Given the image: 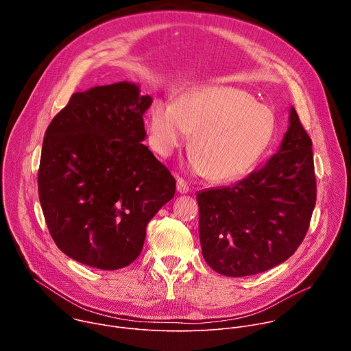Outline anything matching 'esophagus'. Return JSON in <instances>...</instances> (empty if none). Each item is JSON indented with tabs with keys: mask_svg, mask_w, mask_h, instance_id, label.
<instances>
[{
	"mask_svg": "<svg viewBox=\"0 0 351 351\" xmlns=\"http://www.w3.org/2000/svg\"><path fill=\"white\" fill-rule=\"evenodd\" d=\"M176 190H178V193H180V194L189 193V184L186 183L184 179H182V178H178V179H176Z\"/></svg>",
	"mask_w": 351,
	"mask_h": 351,
	"instance_id": "obj_1",
	"label": "esophagus"
}]
</instances>
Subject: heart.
Masks as SVG:
<instances>
[{
	"label": "heart",
	"instance_id": "1",
	"mask_svg": "<svg viewBox=\"0 0 351 351\" xmlns=\"http://www.w3.org/2000/svg\"><path fill=\"white\" fill-rule=\"evenodd\" d=\"M193 133L189 152L197 173L211 182H232L253 171L276 134L274 112L240 88L207 86L182 95L175 106L156 101L149 138L169 157Z\"/></svg>",
	"mask_w": 351,
	"mask_h": 351
}]
</instances>
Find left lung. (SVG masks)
I'll return each mask as SVG.
<instances>
[{
  "instance_id": "left-lung-1",
  "label": "left lung",
  "mask_w": 351,
  "mask_h": 351,
  "mask_svg": "<svg viewBox=\"0 0 351 351\" xmlns=\"http://www.w3.org/2000/svg\"><path fill=\"white\" fill-rule=\"evenodd\" d=\"M313 141L294 107L278 153L232 186L197 193L203 257L218 274L248 276L294 254L317 199Z\"/></svg>"
}]
</instances>
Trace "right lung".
I'll return each mask as SVG.
<instances>
[{"label":"right lung","mask_w":351,"mask_h":351,"mask_svg":"<svg viewBox=\"0 0 351 351\" xmlns=\"http://www.w3.org/2000/svg\"><path fill=\"white\" fill-rule=\"evenodd\" d=\"M152 103L130 82L95 86L72 94L45 130L40 204L58 248L80 264H132L147 223L175 194V178L141 143Z\"/></svg>","instance_id":"obj_1"}]
</instances>
